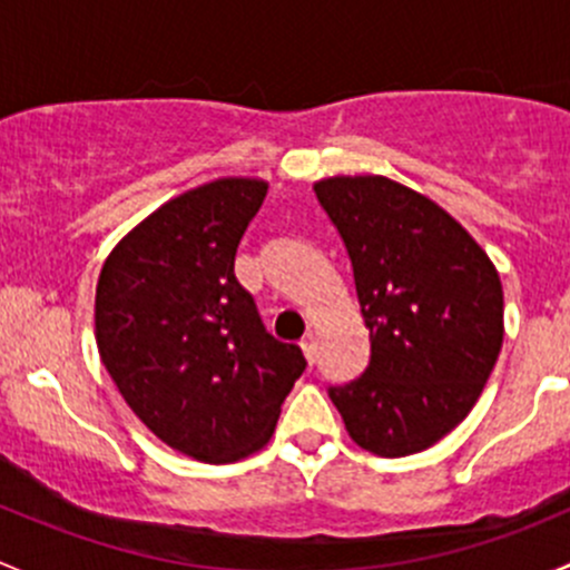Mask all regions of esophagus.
<instances>
[{
  "mask_svg": "<svg viewBox=\"0 0 570 570\" xmlns=\"http://www.w3.org/2000/svg\"><path fill=\"white\" fill-rule=\"evenodd\" d=\"M298 345H302V351H304V356H307V362H315V351H318V345H315V334L307 332Z\"/></svg>",
  "mask_w": 570,
  "mask_h": 570,
  "instance_id": "esophagus-1",
  "label": "esophagus"
}]
</instances>
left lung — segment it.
Returning <instances> with one entry per match:
<instances>
[{
    "instance_id": "1",
    "label": "left lung",
    "mask_w": 570,
    "mask_h": 570,
    "mask_svg": "<svg viewBox=\"0 0 570 570\" xmlns=\"http://www.w3.org/2000/svg\"><path fill=\"white\" fill-rule=\"evenodd\" d=\"M315 197L348 252L371 332L367 367L328 397L360 448L420 453L472 412L494 371L500 274L448 210L395 180L326 178Z\"/></svg>"
}]
</instances>
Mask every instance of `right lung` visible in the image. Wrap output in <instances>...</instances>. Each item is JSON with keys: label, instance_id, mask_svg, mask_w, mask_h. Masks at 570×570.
Wrapping results in <instances>:
<instances>
[{"label": "right lung", "instance_id": "right-lung-1", "mask_svg": "<svg viewBox=\"0 0 570 570\" xmlns=\"http://www.w3.org/2000/svg\"><path fill=\"white\" fill-rule=\"evenodd\" d=\"M268 186L222 178L164 203L98 277L101 362L131 412L178 453L230 463L272 439L302 348L266 332L233 274Z\"/></svg>", "mask_w": 570, "mask_h": 570}]
</instances>
